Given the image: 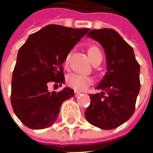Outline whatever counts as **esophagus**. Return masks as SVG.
<instances>
[{
	"label": "esophagus",
	"instance_id": "1",
	"mask_svg": "<svg viewBox=\"0 0 153 153\" xmlns=\"http://www.w3.org/2000/svg\"><path fill=\"white\" fill-rule=\"evenodd\" d=\"M80 94L81 93L80 92H79V91H75V92H74V96H75V97H78V96L80 95Z\"/></svg>",
	"mask_w": 153,
	"mask_h": 153
}]
</instances>
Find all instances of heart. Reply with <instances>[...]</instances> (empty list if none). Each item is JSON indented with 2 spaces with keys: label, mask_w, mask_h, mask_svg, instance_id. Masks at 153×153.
Masks as SVG:
<instances>
[{
  "label": "heart",
  "mask_w": 153,
  "mask_h": 153,
  "mask_svg": "<svg viewBox=\"0 0 153 153\" xmlns=\"http://www.w3.org/2000/svg\"><path fill=\"white\" fill-rule=\"evenodd\" d=\"M88 53H89V57H90L92 63L95 59H97L100 57H102V54H101L100 49L95 46L90 47L88 51ZM69 58H70V53H68L64 59V66L65 67H67L68 65ZM92 82H93V79L91 77L82 75V74H76V73H72V74H68L66 78L67 85L70 88L78 90V91H84V90H87L88 87L92 84Z\"/></svg>",
  "instance_id": "obj_1"
}]
</instances>
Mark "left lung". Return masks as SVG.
Instances as JSON below:
<instances>
[{"label": "left lung", "instance_id": "obj_1", "mask_svg": "<svg viewBox=\"0 0 153 153\" xmlns=\"http://www.w3.org/2000/svg\"><path fill=\"white\" fill-rule=\"evenodd\" d=\"M87 37L103 47L107 72L96 87L101 93L90 94L85 117L99 128H116L133 115L141 86L140 65L133 48L114 29H93Z\"/></svg>", "mask_w": 153, "mask_h": 153}]
</instances>
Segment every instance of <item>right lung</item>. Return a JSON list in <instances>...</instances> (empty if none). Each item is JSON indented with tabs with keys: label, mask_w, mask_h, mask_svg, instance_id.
I'll return each mask as SVG.
<instances>
[{
	"label": "right lung",
	"mask_w": 153,
	"mask_h": 153,
	"mask_svg": "<svg viewBox=\"0 0 153 153\" xmlns=\"http://www.w3.org/2000/svg\"><path fill=\"white\" fill-rule=\"evenodd\" d=\"M90 31L50 24L31 34L20 48L11 79V102L16 116L31 129L49 127L64 100L74 95L65 87L49 92L51 82H64L62 64L74 46Z\"/></svg>",
	"instance_id": "obj_1"
}]
</instances>
